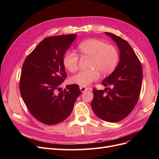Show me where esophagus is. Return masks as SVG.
I'll return each mask as SVG.
<instances>
[{"label":"esophagus","instance_id":"esophagus-1","mask_svg":"<svg viewBox=\"0 0 159 159\" xmlns=\"http://www.w3.org/2000/svg\"><path fill=\"white\" fill-rule=\"evenodd\" d=\"M80 91H82V92H84L85 91L88 89V88H86V87H84V86H80Z\"/></svg>","mask_w":159,"mask_h":159}]
</instances>
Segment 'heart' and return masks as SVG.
Instances as JSON below:
<instances>
[{"label": "heart", "mask_w": 159, "mask_h": 159, "mask_svg": "<svg viewBox=\"0 0 159 159\" xmlns=\"http://www.w3.org/2000/svg\"><path fill=\"white\" fill-rule=\"evenodd\" d=\"M79 52L83 58H90L89 68L88 71H80L70 79L71 83L81 86H86L98 79L100 72L106 75L111 73L116 68L119 61L117 48L108 44L104 40L90 39L78 46ZM62 63L70 72L78 70L79 56L72 51H68L63 57Z\"/></svg>", "instance_id": "b5f03b06"}]
</instances>
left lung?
Listing matches in <instances>:
<instances>
[{
  "mask_svg": "<svg viewBox=\"0 0 159 159\" xmlns=\"http://www.w3.org/2000/svg\"><path fill=\"white\" fill-rule=\"evenodd\" d=\"M119 46L120 61L114 71L101 84L104 90L93 89L91 107L102 120L116 122L122 120L134 109L140 96L143 68L137 55L126 40L106 32ZM111 86L112 89H110Z\"/></svg>",
  "mask_w": 159,
  "mask_h": 159,
  "instance_id": "left-lung-1",
  "label": "left lung"
}]
</instances>
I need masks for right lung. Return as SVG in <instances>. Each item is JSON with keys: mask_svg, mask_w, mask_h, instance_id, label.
<instances>
[{"mask_svg": "<svg viewBox=\"0 0 159 159\" xmlns=\"http://www.w3.org/2000/svg\"><path fill=\"white\" fill-rule=\"evenodd\" d=\"M76 37V34L46 37L23 63L20 92L30 113L42 123L53 125L66 119L81 93L77 84L57 92L67 77L64 55Z\"/></svg>", "mask_w": 159, "mask_h": 159, "instance_id": "1", "label": "right lung"}]
</instances>
